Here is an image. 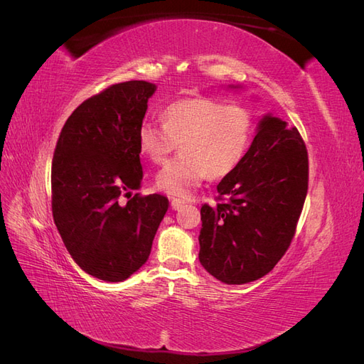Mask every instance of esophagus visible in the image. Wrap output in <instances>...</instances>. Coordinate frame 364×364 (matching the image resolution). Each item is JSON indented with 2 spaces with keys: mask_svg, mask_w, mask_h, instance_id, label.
Returning <instances> with one entry per match:
<instances>
[{
  "mask_svg": "<svg viewBox=\"0 0 364 364\" xmlns=\"http://www.w3.org/2000/svg\"><path fill=\"white\" fill-rule=\"evenodd\" d=\"M185 200L182 199H171V209H174V211H179V209H182L185 206Z\"/></svg>",
  "mask_w": 364,
  "mask_h": 364,
  "instance_id": "1",
  "label": "esophagus"
}]
</instances>
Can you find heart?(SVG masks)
Instances as JSON below:
<instances>
[{"label":"heart","mask_w":364,"mask_h":364,"mask_svg":"<svg viewBox=\"0 0 364 364\" xmlns=\"http://www.w3.org/2000/svg\"><path fill=\"white\" fill-rule=\"evenodd\" d=\"M162 127L144 123L138 129V150L159 164L181 144V156L156 173V186L167 194L186 197L206 179L232 173L245 159L255 132L249 107L214 98H185L161 114Z\"/></svg>","instance_id":"heart-1"}]
</instances>
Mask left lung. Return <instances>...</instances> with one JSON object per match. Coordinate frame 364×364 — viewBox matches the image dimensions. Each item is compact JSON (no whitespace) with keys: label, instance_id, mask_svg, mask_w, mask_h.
Instances as JSON below:
<instances>
[{"label":"left lung","instance_id":"1","mask_svg":"<svg viewBox=\"0 0 364 364\" xmlns=\"http://www.w3.org/2000/svg\"><path fill=\"white\" fill-rule=\"evenodd\" d=\"M306 190L308 155L299 132L272 114L262 115L245 159L217 185L223 202L200 209L199 261L205 270L229 285L267 274L291 243Z\"/></svg>","mask_w":364,"mask_h":364}]
</instances>
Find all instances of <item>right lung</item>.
Wrapping results in <instances>:
<instances>
[{
  "label": "right lung",
  "mask_w": 364,
  "mask_h": 364,
  "mask_svg": "<svg viewBox=\"0 0 364 364\" xmlns=\"http://www.w3.org/2000/svg\"><path fill=\"white\" fill-rule=\"evenodd\" d=\"M156 85L117 83L83 102L65 123L51 167L53 217L83 272L121 282L149 259L168 209L159 194H132L142 182L136 135Z\"/></svg>",
  "instance_id": "right-lung-1"
}]
</instances>
